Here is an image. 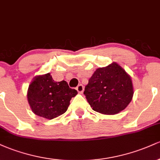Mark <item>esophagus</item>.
<instances>
[{"instance_id": "esophagus-1", "label": "esophagus", "mask_w": 160, "mask_h": 160, "mask_svg": "<svg viewBox=\"0 0 160 160\" xmlns=\"http://www.w3.org/2000/svg\"><path fill=\"white\" fill-rule=\"evenodd\" d=\"M83 86L82 85V84H80V85H78V86H77V88H76V89H77V91L79 93H80V94H82V92H83Z\"/></svg>"}]
</instances>
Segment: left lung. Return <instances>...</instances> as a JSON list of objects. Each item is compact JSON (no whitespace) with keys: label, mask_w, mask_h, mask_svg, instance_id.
I'll list each match as a JSON object with an SVG mask.
<instances>
[{"label":"left lung","mask_w":160,"mask_h":160,"mask_svg":"<svg viewBox=\"0 0 160 160\" xmlns=\"http://www.w3.org/2000/svg\"><path fill=\"white\" fill-rule=\"evenodd\" d=\"M83 93L93 111L113 115L123 111L131 102L133 84L130 75L120 65L112 62L96 69Z\"/></svg>","instance_id":"1"}]
</instances>
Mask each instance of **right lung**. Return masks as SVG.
<instances>
[{
  "instance_id": "obj_1",
  "label": "right lung",
  "mask_w": 160,
  "mask_h": 160,
  "mask_svg": "<svg viewBox=\"0 0 160 160\" xmlns=\"http://www.w3.org/2000/svg\"><path fill=\"white\" fill-rule=\"evenodd\" d=\"M77 94V90L71 89L67 82L54 81L50 73H47L32 79L27 98L34 114L52 120L65 113L71 98Z\"/></svg>"
}]
</instances>
